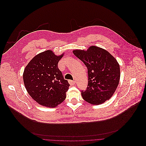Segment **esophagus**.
Returning a JSON list of instances; mask_svg holds the SVG:
<instances>
[{"mask_svg": "<svg viewBox=\"0 0 146 146\" xmlns=\"http://www.w3.org/2000/svg\"><path fill=\"white\" fill-rule=\"evenodd\" d=\"M69 83L71 85H74L75 84V81H74V80H69Z\"/></svg>", "mask_w": 146, "mask_h": 146, "instance_id": "esophagus-1", "label": "esophagus"}]
</instances>
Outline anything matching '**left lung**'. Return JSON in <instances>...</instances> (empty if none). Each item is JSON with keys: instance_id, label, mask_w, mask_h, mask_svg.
I'll return each mask as SVG.
<instances>
[{"instance_id": "1", "label": "left lung", "mask_w": 146, "mask_h": 146, "mask_svg": "<svg viewBox=\"0 0 146 146\" xmlns=\"http://www.w3.org/2000/svg\"><path fill=\"white\" fill-rule=\"evenodd\" d=\"M72 52L88 70V87L81 93L83 100L94 105L109 100L120 81L117 60L106 50L94 45L87 50L74 49Z\"/></svg>"}]
</instances>
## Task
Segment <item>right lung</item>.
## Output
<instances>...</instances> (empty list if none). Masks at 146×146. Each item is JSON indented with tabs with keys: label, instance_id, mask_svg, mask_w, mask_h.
Returning <instances> with one entry per match:
<instances>
[{
	"label": "right lung",
	"instance_id": "1",
	"mask_svg": "<svg viewBox=\"0 0 146 146\" xmlns=\"http://www.w3.org/2000/svg\"><path fill=\"white\" fill-rule=\"evenodd\" d=\"M64 53L57 56L51 50L36 55L25 67L23 79L25 88L38 104L55 108L66 98L68 81L58 68V63Z\"/></svg>",
	"mask_w": 146,
	"mask_h": 146
}]
</instances>
